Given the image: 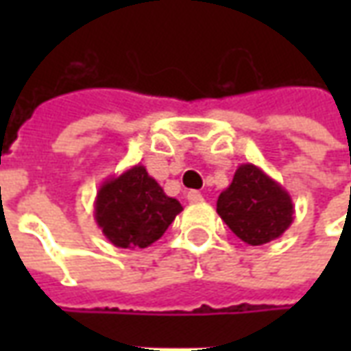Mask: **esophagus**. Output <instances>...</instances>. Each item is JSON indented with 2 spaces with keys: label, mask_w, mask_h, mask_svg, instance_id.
Wrapping results in <instances>:
<instances>
[{
  "label": "esophagus",
  "mask_w": 351,
  "mask_h": 351,
  "mask_svg": "<svg viewBox=\"0 0 351 351\" xmlns=\"http://www.w3.org/2000/svg\"><path fill=\"white\" fill-rule=\"evenodd\" d=\"M186 197H188V201H190V203H203V195H201V191H197V190H190Z\"/></svg>",
  "instance_id": "esophagus-1"
}]
</instances>
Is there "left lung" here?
<instances>
[{
	"mask_svg": "<svg viewBox=\"0 0 351 351\" xmlns=\"http://www.w3.org/2000/svg\"><path fill=\"white\" fill-rule=\"evenodd\" d=\"M216 213L241 241L259 246L276 241L293 221L295 206L289 191L254 163H243L226 190Z\"/></svg>",
	"mask_w": 351,
	"mask_h": 351,
	"instance_id": "1",
	"label": "left lung"
}]
</instances>
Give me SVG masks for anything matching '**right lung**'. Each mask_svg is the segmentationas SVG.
I'll return each mask as SVG.
<instances>
[{
	"instance_id": "add662e5",
	"label": "right lung",
	"mask_w": 351,
	"mask_h": 351,
	"mask_svg": "<svg viewBox=\"0 0 351 351\" xmlns=\"http://www.w3.org/2000/svg\"><path fill=\"white\" fill-rule=\"evenodd\" d=\"M182 205L165 195L145 165H133L101 184L93 216L110 244L118 248H146L167 231Z\"/></svg>"
}]
</instances>
